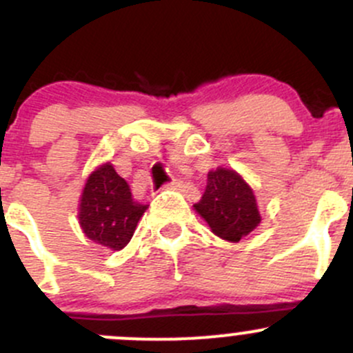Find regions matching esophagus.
Instances as JSON below:
<instances>
[{
  "label": "esophagus",
  "instance_id": "obj_1",
  "mask_svg": "<svg viewBox=\"0 0 353 353\" xmlns=\"http://www.w3.org/2000/svg\"><path fill=\"white\" fill-rule=\"evenodd\" d=\"M180 187H181V183L178 180H172L168 185H165L166 190H178Z\"/></svg>",
  "mask_w": 353,
  "mask_h": 353
}]
</instances>
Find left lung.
<instances>
[{
  "label": "left lung",
  "mask_w": 353,
  "mask_h": 353,
  "mask_svg": "<svg viewBox=\"0 0 353 353\" xmlns=\"http://www.w3.org/2000/svg\"><path fill=\"white\" fill-rule=\"evenodd\" d=\"M194 209L214 234L230 243H238L261 223L255 190L236 170L223 166L207 173L205 190Z\"/></svg>",
  "instance_id": "8db88e82"
}]
</instances>
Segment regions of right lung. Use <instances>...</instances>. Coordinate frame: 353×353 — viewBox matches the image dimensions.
Returning <instances> with one entry per match:
<instances>
[{
	"label": "right lung",
	"instance_id": "add662e5",
	"mask_svg": "<svg viewBox=\"0 0 353 353\" xmlns=\"http://www.w3.org/2000/svg\"><path fill=\"white\" fill-rule=\"evenodd\" d=\"M148 205L134 201L130 188L110 161L98 165L83 187L78 221L83 232L112 252L125 248Z\"/></svg>",
	"mask_w": 353,
	"mask_h": 353
}]
</instances>
